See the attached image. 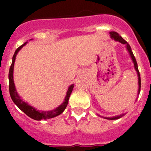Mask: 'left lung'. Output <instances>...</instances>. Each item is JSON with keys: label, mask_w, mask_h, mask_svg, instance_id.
Masks as SVG:
<instances>
[{"label": "left lung", "mask_w": 151, "mask_h": 151, "mask_svg": "<svg viewBox=\"0 0 151 151\" xmlns=\"http://www.w3.org/2000/svg\"><path fill=\"white\" fill-rule=\"evenodd\" d=\"M110 37H111V38L114 39L115 41H119L120 43L123 44V45H126V48L128 52H129V55H130V56H131L132 59V62H133L134 63V67H135V70H136L137 72V74H138V81H139V90H138V94H139V92H140V88H141V80H140V75H139V70H138V65H137V63H136V58L134 56L133 53H132V51L131 49V47L129 45L128 42L126 41H124V39L122 38V37L120 36L119 34H117V32L115 31H111L110 32ZM124 114H121L119 116H115V117H105L106 119H108V120H116V119H118V118H121L122 117H123Z\"/></svg>", "instance_id": "1"}]
</instances>
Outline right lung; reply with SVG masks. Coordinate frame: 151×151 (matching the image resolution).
I'll return each instance as SVG.
<instances>
[{
	"label": "right lung",
	"instance_id": "right-lung-1",
	"mask_svg": "<svg viewBox=\"0 0 151 151\" xmlns=\"http://www.w3.org/2000/svg\"><path fill=\"white\" fill-rule=\"evenodd\" d=\"M27 42L24 43L23 45L19 47V48L15 50L14 55L12 57V65L9 69V73H8V79H9V92H10L11 98L12 99L15 105L17 106L19 108L20 110H22V112H24L27 116H29V117H31L33 119L37 120V121H41L42 119H49V118H52L58 116V115L61 114L63 112L64 110L66 109V106L68 104L69 98L70 96V94L73 88L74 87V85H71L68 88V91L66 92V96L65 97L64 102L62 103L61 105L55 108V110H50V111H40V110H37L35 108H34L31 106H29L28 103H25L24 101L22 100L20 96L18 95L16 90H15V84H14V80H13V70H14V63H15V57L16 55L19 52V51L26 45V44Z\"/></svg>",
	"mask_w": 151,
	"mask_h": 151
}]
</instances>
